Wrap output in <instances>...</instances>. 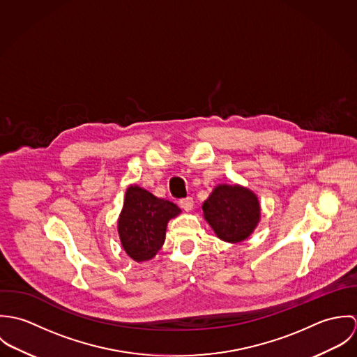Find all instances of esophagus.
<instances>
[{
	"mask_svg": "<svg viewBox=\"0 0 357 357\" xmlns=\"http://www.w3.org/2000/svg\"><path fill=\"white\" fill-rule=\"evenodd\" d=\"M178 204H180V207L184 208L185 211H190V210H192V207H194V199H192L191 197H187V198L180 199Z\"/></svg>",
	"mask_w": 357,
	"mask_h": 357,
	"instance_id": "obj_1",
	"label": "esophagus"
}]
</instances>
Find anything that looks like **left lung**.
I'll use <instances>...</instances> for the list:
<instances>
[{
	"instance_id": "obj_1",
	"label": "left lung",
	"mask_w": 357,
	"mask_h": 357,
	"mask_svg": "<svg viewBox=\"0 0 357 357\" xmlns=\"http://www.w3.org/2000/svg\"><path fill=\"white\" fill-rule=\"evenodd\" d=\"M202 208L204 218L215 235L227 242L245 241L259 220L257 197L239 185L215 187Z\"/></svg>"
}]
</instances>
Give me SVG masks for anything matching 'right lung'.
<instances>
[{"instance_id":"obj_1","label":"right lung","mask_w":357,"mask_h":357,"mask_svg":"<svg viewBox=\"0 0 357 357\" xmlns=\"http://www.w3.org/2000/svg\"><path fill=\"white\" fill-rule=\"evenodd\" d=\"M180 211L177 204L130 185L118 220V232L125 252L137 262L151 259L165 242L169 220Z\"/></svg>"}]
</instances>
